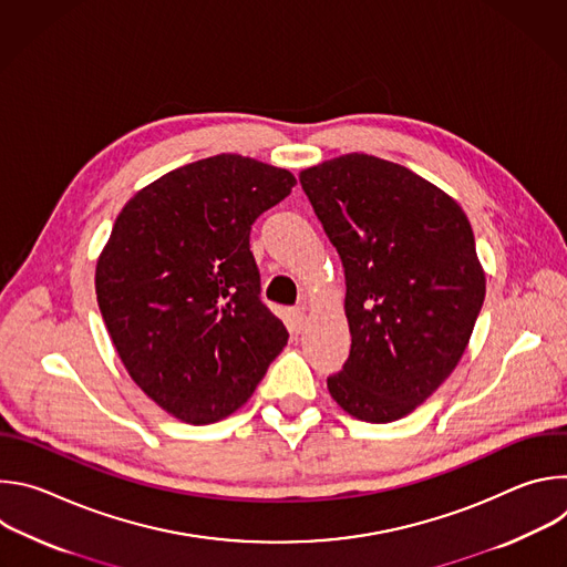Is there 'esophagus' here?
Returning a JSON list of instances; mask_svg holds the SVG:
<instances>
[{
    "instance_id": "esophagus-1",
    "label": "esophagus",
    "mask_w": 567,
    "mask_h": 567,
    "mask_svg": "<svg viewBox=\"0 0 567 567\" xmlns=\"http://www.w3.org/2000/svg\"><path fill=\"white\" fill-rule=\"evenodd\" d=\"M287 322H289V330H291V332L300 334V332L305 330V322H307L305 309H291V311L287 313Z\"/></svg>"
}]
</instances>
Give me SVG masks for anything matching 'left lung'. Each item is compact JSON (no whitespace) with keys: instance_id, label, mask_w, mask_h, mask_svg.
Instances as JSON below:
<instances>
[{"instance_id":"1","label":"left lung","mask_w":567,"mask_h":567,"mask_svg":"<svg viewBox=\"0 0 567 567\" xmlns=\"http://www.w3.org/2000/svg\"><path fill=\"white\" fill-rule=\"evenodd\" d=\"M300 186L346 269L352 348L328 390L361 422L406 417L455 370L484 302L471 224L442 188L372 154L322 161Z\"/></svg>"}]
</instances>
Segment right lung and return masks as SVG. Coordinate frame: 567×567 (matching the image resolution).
Listing matches in <instances>:
<instances>
[{
    "label": "right lung",
    "mask_w": 567,
    "mask_h": 567,
    "mask_svg": "<svg viewBox=\"0 0 567 567\" xmlns=\"http://www.w3.org/2000/svg\"><path fill=\"white\" fill-rule=\"evenodd\" d=\"M296 177L217 154L141 188L96 262V298L132 381L173 417L204 426L245 406L287 330L260 300L251 224Z\"/></svg>",
    "instance_id": "right-lung-1"
}]
</instances>
